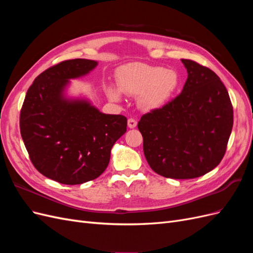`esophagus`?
<instances>
[{"mask_svg":"<svg viewBox=\"0 0 253 253\" xmlns=\"http://www.w3.org/2000/svg\"><path fill=\"white\" fill-rule=\"evenodd\" d=\"M136 126H137V120L134 119V118H128V120H127V126L129 128H134V127H136Z\"/></svg>","mask_w":253,"mask_h":253,"instance_id":"34e87169","label":"esophagus"}]
</instances>
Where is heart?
Wrapping results in <instances>:
<instances>
[{"label":"heart","mask_w":253,"mask_h":253,"mask_svg":"<svg viewBox=\"0 0 253 253\" xmlns=\"http://www.w3.org/2000/svg\"><path fill=\"white\" fill-rule=\"evenodd\" d=\"M116 77L119 90L129 96L138 95L140 106L147 110L162 106L172 97L179 84L175 71L143 63H129L119 67ZM108 94L113 100L119 99L117 89L109 88Z\"/></svg>","instance_id":"1"}]
</instances>
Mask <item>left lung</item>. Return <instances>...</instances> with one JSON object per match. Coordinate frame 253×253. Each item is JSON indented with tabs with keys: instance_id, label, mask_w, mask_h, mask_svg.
<instances>
[{
	"instance_id": "obj_1",
	"label": "left lung",
	"mask_w": 253,
	"mask_h": 253,
	"mask_svg": "<svg viewBox=\"0 0 253 253\" xmlns=\"http://www.w3.org/2000/svg\"><path fill=\"white\" fill-rule=\"evenodd\" d=\"M188 78L182 91L138 122L151 169L167 178H196L223 159L233 126V108L218 76L181 59Z\"/></svg>"
}]
</instances>
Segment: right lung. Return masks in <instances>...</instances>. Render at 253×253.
Here are the masks:
<instances>
[{
	"mask_svg": "<svg viewBox=\"0 0 253 253\" xmlns=\"http://www.w3.org/2000/svg\"><path fill=\"white\" fill-rule=\"evenodd\" d=\"M96 61H62L41 73L28 88L20 113V131L30 162L46 177L80 185L100 176L111 149L126 132L127 119L106 115L88 102L62 93L68 79L86 75Z\"/></svg>",
	"mask_w": 253,
	"mask_h": 253,
	"instance_id": "1",
	"label": "right lung"
}]
</instances>
